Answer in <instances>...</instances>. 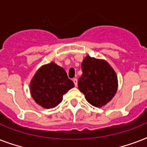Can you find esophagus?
I'll use <instances>...</instances> for the list:
<instances>
[{
  "label": "esophagus",
  "mask_w": 147,
  "mask_h": 147,
  "mask_svg": "<svg viewBox=\"0 0 147 147\" xmlns=\"http://www.w3.org/2000/svg\"><path fill=\"white\" fill-rule=\"evenodd\" d=\"M73 82L75 84V85L77 86V85H78V79L77 78H73Z\"/></svg>",
  "instance_id": "obj_1"
}]
</instances>
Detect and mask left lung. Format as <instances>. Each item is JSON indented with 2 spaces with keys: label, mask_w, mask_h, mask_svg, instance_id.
<instances>
[{
  "label": "left lung",
  "mask_w": 147,
  "mask_h": 147,
  "mask_svg": "<svg viewBox=\"0 0 147 147\" xmlns=\"http://www.w3.org/2000/svg\"><path fill=\"white\" fill-rule=\"evenodd\" d=\"M82 75L78 82V89L94 107L109 102L117 89V78L107 62L88 55L82 63Z\"/></svg>",
  "instance_id": "left-lung-1"
}]
</instances>
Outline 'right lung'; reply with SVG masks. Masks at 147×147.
Wrapping results in <instances>:
<instances>
[{"label":"right lung","instance_id":"1","mask_svg":"<svg viewBox=\"0 0 147 147\" xmlns=\"http://www.w3.org/2000/svg\"><path fill=\"white\" fill-rule=\"evenodd\" d=\"M75 86L62 67L54 62L40 68L30 82L32 97L44 108H53L61 103L63 94Z\"/></svg>","mask_w":147,"mask_h":147}]
</instances>
